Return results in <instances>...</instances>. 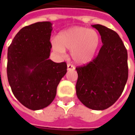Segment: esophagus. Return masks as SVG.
Returning <instances> with one entry per match:
<instances>
[{
    "label": "esophagus",
    "instance_id": "obj_1",
    "mask_svg": "<svg viewBox=\"0 0 135 135\" xmlns=\"http://www.w3.org/2000/svg\"><path fill=\"white\" fill-rule=\"evenodd\" d=\"M67 69L68 70H74V69H75V67H74V66H73L72 64H68Z\"/></svg>",
    "mask_w": 135,
    "mask_h": 135
}]
</instances>
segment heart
Here are the masks:
<instances>
[{
    "instance_id": "obj_1",
    "label": "heart",
    "mask_w": 135,
    "mask_h": 135,
    "mask_svg": "<svg viewBox=\"0 0 135 135\" xmlns=\"http://www.w3.org/2000/svg\"><path fill=\"white\" fill-rule=\"evenodd\" d=\"M100 42L98 32L84 27H73L61 32L53 40V49L59 53L71 50L72 58L78 64H84L93 59Z\"/></svg>"
}]
</instances>
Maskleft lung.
<instances>
[{
  "label": "left lung",
  "mask_w": 135,
  "mask_h": 135,
  "mask_svg": "<svg viewBox=\"0 0 135 135\" xmlns=\"http://www.w3.org/2000/svg\"><path fill=\"white\" fill-rule=\"evenodd\" d=\"M101 36L103 45L95 59L78 66L77 98L86 107L104 110L121 96L128 79L127 50L115 31L94 25Z\"/></svg>",
  "instance_id": "8db88e82"
}]
</instances>
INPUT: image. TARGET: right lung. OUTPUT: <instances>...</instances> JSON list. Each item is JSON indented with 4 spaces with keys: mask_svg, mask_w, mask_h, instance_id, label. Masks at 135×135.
Wrapping results in <instances>:
<instances>
[{
    "mask_svg": "<svg viewBox=\"0 0 135 135\" xmlns=\"http://www.w3.org/2000/svg\"><path fill=\"white\" fill-rule=\"evenodd\" d=\"M52 30L50 22L26 26L8 48V83L16 99L31 110L42 109L53 102L67 71L66 62L49 59Z\"/></svg>",
    "mask_w": 135,
    "mask_h": 135,
    "instance_id": "1",
    "label": "right lung"
}]
</instances>
